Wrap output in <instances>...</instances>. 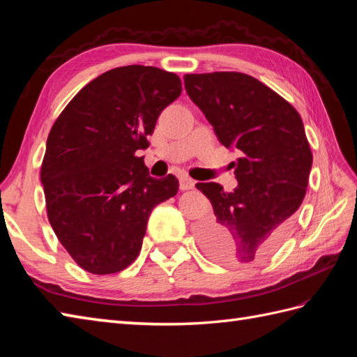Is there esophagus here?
Masks as SVG:
<instances>
[{"label":"esophagus","mask_w":357,"mask_h":357,"mask_svg":"<svg viewBox=\"0 0 357 357\" xmlns=\"http://www.w3.org/2000/svg\"><path fill=\"white\" fill-rule=\"evenodd\" d=\"M195 187V181L188 176H181L179 178V188L181 190H192Z\"/></svg>","instance_id":"34e87169"}]
</instances>
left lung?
I'll return each instance as SVG.
<instances>
[{"label": "left lung", "instance_id": "left-lung-1", "mask_svg": "<svg viewBox=\"0 0 357 357\" xmlns=\"http://www.w3.org/2000/svg\"><path fill=\"white\" fill-rule=\"evenodd\" d=\"M184 84L219 142L241 151L233 192L216 183L196 184L215 211L198 230L204 252L224 264L264 259L287 236L307 193L313 155L301 115L245 73L185 75Z\"/></svg>", "mask_w": 357, "mask_h": 357}]
</instances>
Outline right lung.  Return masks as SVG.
I'll use <instances>...</instances> for the list:
<instances>
[{"instance_id": "right-lung-1", "label": "right lung", "mask_w": 357, "mask_h": 357, "mask_svg": "<svg viewBox=\"0 0 357 357\" xmlns=\"http://www.w3.org/2000/svg\"><path fill=\"white\" fill-rule=\"evenodd\" d=\"M183 92L178 75L124 66L82 87L53 124L41 165L47 218L81 268L110 275L138 257L149 216L173 198V174L151 178L138 150Z\"/></svg>"}]
</instances>
